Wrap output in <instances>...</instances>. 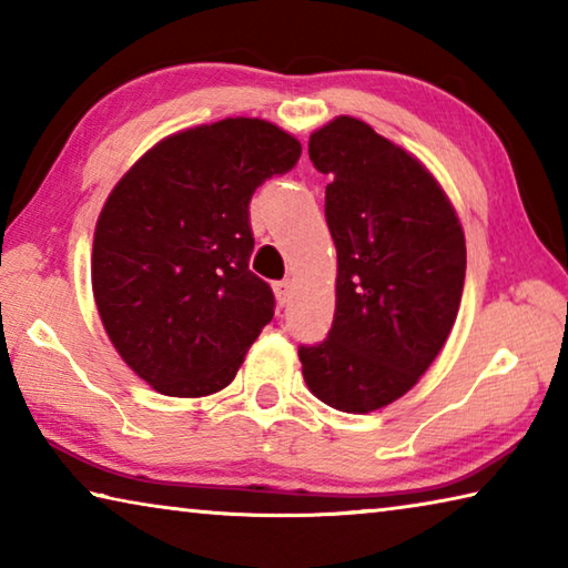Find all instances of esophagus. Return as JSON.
Segmentation results:
<instances>
[{"label": "esophagus", "instance_id": "obj_1", "mask_svg": "<svg viewBox=\"0 0 568 568\" xmlns=\"http://www.w3.org/2000/svg\"><path fill=\"white\" fill-rule=\"evenodd\" d=\"M291 293H293V283L291 281L275 283V295H277V301H281V305H285L287 301H291Z\"/></svg>", "mask_w": 568, "mask_h": 568}]
</instances>
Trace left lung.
Wrapping results in <instances>:
<instances>
[{"label":"left lung","instance_id":"left-lung-1","mask_svg":"<svg viewBox=\"0 0 568 568\" xmlns=\"http://www.w3.org/2000/svg\"><path fill=\"white\" fill-rule=\"evenodd\" d=\"M307 155L331 175L338 281L328 338L297 348L303 378L331 408L371 413L416 386L444 348L464 293V230L434 175L371 124L333 120Z\"/></svg>","mask_w":568,"mask_h":568}]
</instances>
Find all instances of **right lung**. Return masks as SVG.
<instances>
[{"label":"right lung","mask_w":568,"mask_h":568,"mask_svg":"<svg viewBox=\"0 0 568 568\" xmlns=\"http://www.w3.org/2000/svg\"><path fill=\"white\" fill-rule=\"evenodd\" d=\"M301 142L230 118L158 142L114 185L92 247V291L122 361L165 396L225 388L273 321L250 271L253 192L285 175Z\"/></svg>","instance_id":"obj_1"}]
</instances>
